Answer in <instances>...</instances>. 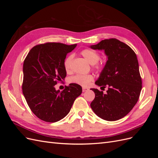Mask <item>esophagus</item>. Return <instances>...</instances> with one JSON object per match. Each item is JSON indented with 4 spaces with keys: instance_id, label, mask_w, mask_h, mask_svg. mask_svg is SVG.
<instances>
[{
    "instance_id": "esophagus-1",
    "label": "esophagus",
    "mask_w": 158,
    "mask_h": 158,
    "mask_svg": "<svg viewBox=\"0 0 158 158\" xmlns=\"http://www.w3.org/2000/svg\"><path fill=\"white\" fill-rule=\"evenodd\" d=\"M88 89V88H86V87H83V88H82V92H86V91H87Z\"/></svg>"
}]
</instances>
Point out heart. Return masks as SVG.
Instances as JSON below:
<instances>
[{"label": "heart", "instance_id": "heart-1", "mask_svg": "<svg viewBox=\"0 0 158 158\" xmlns=\"http://www.w3.org/2000/svg\"><path fill=\"white\" fill-rule=\"evenodd\" d=\"M84 58L90 64H94V68L97 70H100L101 65L98 64V62L100 59V55L98 52L92 49H85L81 52ZM73 55H69L65 59L64 61V67L65 70L69 73L71 70L72 61H73ZM94 80V76L92 74H76L71 76L69 82L70 83L76 84L82 86H87L90 82Z\"/></svg>", "mask_w": 158, "mask_h": 158}]
</instances>
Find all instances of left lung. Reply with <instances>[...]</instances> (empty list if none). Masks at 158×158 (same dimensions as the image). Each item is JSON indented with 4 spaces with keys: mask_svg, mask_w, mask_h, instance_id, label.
Instances as JSON below:
<instances>
[{
    "mask_svg": "<svg viewBox=\"0 0 158 158\" xmlns=\"http://www.w3.org/2000/svg\"><path fill=\"white\" fill-rule=\"evenodd\" d=\"M94 50H103L108 60L95 84L106 88L107 93L92 88L95 98L90 106L104 120H118L130 112L139 98L142 79L136 55L130 47L111 38L90 46Z\"/></svg>",
    "mask_w": 158,
    "mask_h": 158,
    "instance_id": "8db88e82",
    "label": "left lung"
}]
</instances>
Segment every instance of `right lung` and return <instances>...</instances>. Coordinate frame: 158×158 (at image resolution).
Returning <instances> with one entry per match:
<instances>
[{
    "mask_svg": "<svg viewBox=\"0 0 158 158\" xmlns=\"http://www.w3.org/2000/svg\"><path fill=\"white\" fill-rule=\"evenodd\" d=\"M76 45L60 43L37 45L28 52L23 62V94L31 111L42 121L55 123L61 120L82 94V87L76 84H70L61 92L55 88L66 77L64 61Z\"/></svg>",
    "mask_w": 158,
    "mask_h": 158,
    "instance_id": "add662e5",
    "label": "right lung"
}]
</instances>
